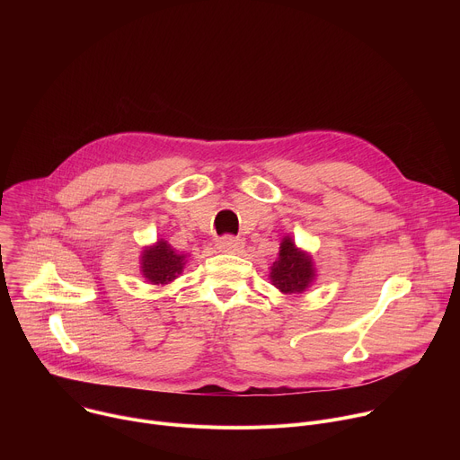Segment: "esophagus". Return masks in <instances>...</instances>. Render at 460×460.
Segmentation results:
<instances>
[{
  "mask_svg": "<svg viewBox=\"0 0 460 460\" xmlns=\"http://www.w3.org/2000/svg\"><path fill=\"white\" fill-rule=\"evenodd\" d=\"M217 247H218L222 252H236V251H240V249L243 247V242L238 240V238H234V236H231V234H226V236H222V238L218 240Z\"/></svg>",
  "mask_w": 460,
  "mask_h": 460,
  "instance_id": "obj_1",
  "label": "esophagus"
}]
</instances>
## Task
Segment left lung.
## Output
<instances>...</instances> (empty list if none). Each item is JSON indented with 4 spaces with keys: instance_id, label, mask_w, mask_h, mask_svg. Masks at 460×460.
<instances>
[{
    "instance_id": "1",
    "label": "left lung",
    "mask_w": 460,
    "mask_h": 460,
    "mask_svg": "<svg viewBox=\"0 0 460 460\" xmlns=\"http://www.w3.org/2000/svg\"><path fill=\"white\" fill-rule=\"evenodd\" d=\"M270 279L284 295L304 293L314 280L313 260L305 251L298 249L289 236H286L280 243L279 258L271 266Z\"/></svg>"
}]
</instances>
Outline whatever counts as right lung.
Masks as SVG:
<instances>
[{
	"label": "right lung",
	"instance_id": "add662e5",
	"mask_svg": "<svg viewBox=\"0 0 460 460\" xmlns=\"http://www.w3.org/2000/svg\"><path fill=\"white\" fill-rule=\"evenodd\" d=\"M187 254L176 252L171 243L158 240L155 245L144 249L140 258V271L149 284L164 286L172 282L185 268Z\"/></svg>",
	"mask_w": 460,
	"mask_h": 460
}]
</instances>
